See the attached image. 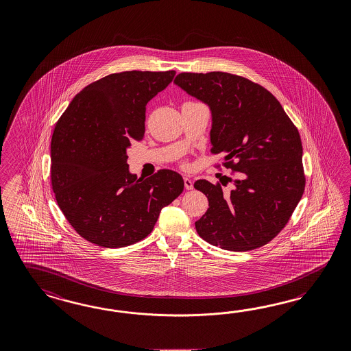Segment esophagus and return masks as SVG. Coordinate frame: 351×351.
Returning <instances> with one entry per match:
<instances>
[{"label":"esophagus","instance_id":"esophagus-1","mask_svg":"<svg viewBox=\"0 0 351 351\" xmlns=\"http://www.w3.org/2000/svg\"><path fill=\"white\" fill-rule=\"evenodd\" d=\"M184 187L186 190H192L193 189V182L191 180L190 177H184Z\"/></svg>","mask_w":351,"mask_h":351}]
</instances>
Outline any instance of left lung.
<instances>
[{
	"mask_svg": "<svg viewBox=\"0 0 351 351\" xmlns=\"http://www.w3.org/2000/svg\"><path fill=\"white\" fill-rule=\"evenodd\" d=\"M174 84L211 112L210 143L239 171L221 184L195 182L209 209L195 223L201 239L230 251L258 249L273 240L301 200L305 177L300 134L278 100L259 84L223 71L180 73Z\"/></svg>",
	"mask_w": 351,
	"mask_h": 351,
	"instance_id": "1",
	"label": "left lung"
}]
</instances>
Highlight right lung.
<instances>
[{"label":"right lung","mask_w":351,"mask_h":351,"mask_svg":"<svg viewBox=\"0 0 351 351\" xmlns=\"http://www.w3.org/2000/svg\"><path fill=\"white\" fill-rule=\"evenodd\" d=\"M176 71H123L80 90L51 141V183L71 227L84 240L117 249L143 240L161 209L184 187L177 171L150 178L130 171L127 150L145 136L146 105Z\"/></svg>","instance_id":"right-lung-1"}]
</instances>
